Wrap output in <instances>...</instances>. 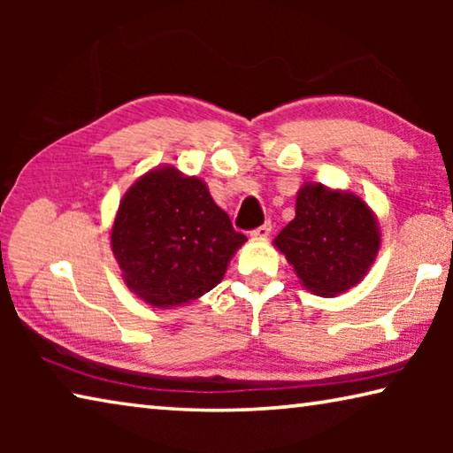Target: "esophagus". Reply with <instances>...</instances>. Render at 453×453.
Instances as JSON below:
<instances>
[{
    "instance_id": "1",
    "label": "esophagus",
    "mask_w": 453,
    "mask_h": 453,
    "mask_svg": "<svg viewBox=\"0 0 453 453\" xmlns=\"http://www.w3.org/2000/svg\"><path fill=\"white\" fill-rule=\"evenodd\" d=\"M270 232H272V224H264V226H259L256 229H251L250 235L251 237H267V235H270Z\"/></svg>"
}]
</instances>
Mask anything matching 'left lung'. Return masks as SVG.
<instances>
[{
  "label": "left lung",
  "instance_id": "8db88e82",
  "mask_svg": "<svg viewBox=\"0 0 453 453\" xmlns=\"http://www.w3.org/2000/svg\"><path fill=\"white\" fill-rule=\"evenodd\" d=\"M303 286L337 296L364 278L380 250L373 213L354 194L308 183L296 199V218L275 237Z\"/></svg>",
  "mask_w": 453,
  "mask_h": 453
}]
</instances>
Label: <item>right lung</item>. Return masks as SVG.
Returning <instances> with one entry per match:
<instances>
[{
	"mask_svg": "<svg viewBox=\"0 0 453 453\" xmlns=\"http://www.w3.org/2000/svg\"><path fill=\"white\" fill-rule=\"evenodd\" d=\"M245 240L205 183L183 178L175 167L135 181L111 229L127 288L156 308L188 303L216 288Z\"/></svg>",
	"mask_w": 453,
	"mask_h": 453,
	"instance_id": "obj_1",
	"label": "right lung"
}]
</instances>
